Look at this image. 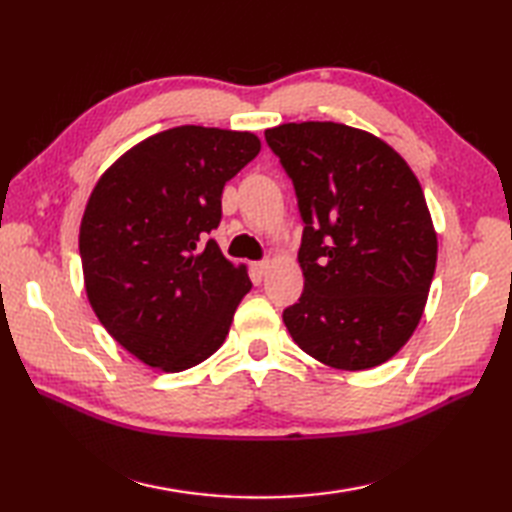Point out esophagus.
<instances>
[{"instance_id":"34e87169","label":"esophagus","mask_w":512,"mask_h":512,"mask_svg":"<svg viewBox=\"0 0 512 512\" xmlns=\"http://www.w3.org/2000/svg\"><path fill=\"white\" fill-rule=\"evenodd\" d=\"M253 268H255V273L259 277H266L270 273V262H268V259H264V262H257Z\"/></svg>"}]
</instances>
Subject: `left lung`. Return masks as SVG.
Segmentation results:
<instances>
[{
  "mask_svg": "<svg viewBox=\"0 0 512 512\" xmlns=\"http://www.w3.org/2000/svg\"><path fill=\"white\" fill-rule=\"evenodd\" d=\"M266 143L303 220V292L284 323L336 369L389 361L416 330L438 259L418 178L383 140L341 123H286Z\"/></svg>",
  "mask_w": 512,
  "mask_h": 512,
  "instance_id": "left-lung-1",
  "label": "left lung"
}]
</instances>
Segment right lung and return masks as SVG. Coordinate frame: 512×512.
Returning a JSON list of instances; mask_svg holds the SVG:
<instances>
[{
    "instance_id": "obj_1",
    "label": "right lung",
    "mask_w": 512,
    "mask_h": 512,
    "mask_svg": "<svg viewBox=\"0 0 512 512\" xmlns=\"http://www.w3.org/2000/svg\"><path fill=\"white\" fill-rule=\"evenodd\" d=\"M250 132L182 125L103 173L85 206V292L103 328L149 367L182 372L220 350L253 288L215 239L222 189L259 154Z\"/></svg>"
}]
</instances>
